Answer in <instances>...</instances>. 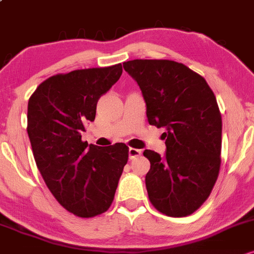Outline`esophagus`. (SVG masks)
Segmentation results:
<instances>
[{"instance_id": "esophagus-1", "label": "esophagus", "mask_w": 254, "mask_h": 254, "mask_svg": "<svg viewBox=\"0 0 254 254\" xmlns=\"http://www.w3.org/2000/svg\"><path fill=\"white\" fill-rule=\"evenodd\" d=\"M128 155H129V159H134L141 155V150L134 149V147H130V149L128 150Z\"/></svg>"}]
</instances>
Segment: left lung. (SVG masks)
<instances>
[{
    "instance_id": "8db88e82",
    "label": "left lung",
    "mask_w": 254,
    "mask_h": 254,
    "mask_svg": "<svg viewBox=\"0 0 254 254\" xmlns=\"http://www.w3.org/2000/svg\"><path fill=\"white\" fill-rule=\"evenodd\" d=\"M125 70L138 82L149 124L164 127V157L145 150L151 204L170 217L193 213L209 198L221 167L222 118L201 75L170 60H132Z\"/></svg>"
}]
</instances>
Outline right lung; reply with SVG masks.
<instances>
[{"label": "right lung", "mask_w": 254, "mask_h": 254, "mask_svg": "<svg viewBox=\"0 0 254 254\" xmlns=\"http://www.w3.org/2000/svg\"><path fill=\"white\" fill-rule=\"evenodd\" d=\"M121 74V64L56 74L28 99L27 133L37 168L56 200L78 217L109 209L128 161L124 142L99 147L81 140L97 102Z\"/></svg>", "instance_id": "add662e5"}]
</instances>
